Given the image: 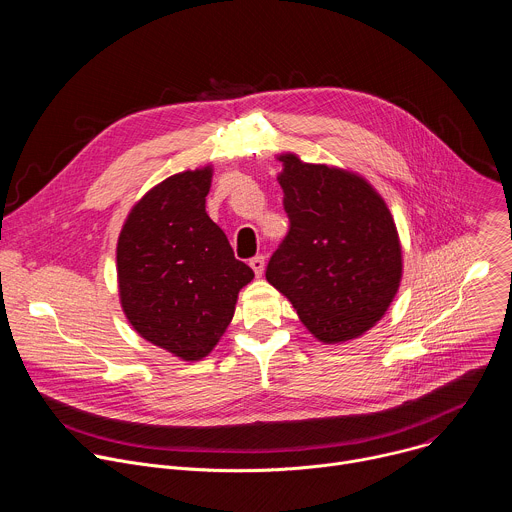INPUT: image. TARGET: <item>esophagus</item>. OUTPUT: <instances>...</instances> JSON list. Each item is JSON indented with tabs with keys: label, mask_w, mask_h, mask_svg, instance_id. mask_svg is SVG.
Returning <instances> with one entry per match:
<instances>
[{
	"label": "esophagus",
	"mask_w": 512,
	"mask_h": 512,
	"mask_svg": "<svg viewBox=\"0 0 512 512\" xmlns=\"http://www.w3.org/2000/svg\"><path fill=\"white\" fill-rule=\"evenodd\" d=\"M249 265H251V269L255 271V275L259 277V275H263V271H265V257H263V255H255V257L249 261Z\"/></svg>",
	"instance_id": "1"
}]
</instances>
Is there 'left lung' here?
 <instances>
[{
	"label": "left lung",
	"mask_w": 512,
	"mask_h": 512,
	"mask_svg": "<svg viewBox=\"0 0 512 512\" xmlns=\"http://www.w3.org/2000/svg\"><path fill=\"white\" fill-rule=\"evenodd\" d=\"M289 231L265 277L322 342L360 336L383 318L401 281L393 216L356 174L279 158Z\"/></svg>",
	"instance_id": "1"
}]
</instances>
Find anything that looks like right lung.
Instances as JSON below:
<instances>
[{
	"label": "right lung",
	"instance_id": "right-lung-1",
	"mask_svg": "<svg viewBox=\"0 0 512 512\" xmlns=\"http://www.w3.org/2000/svg\"><path fill=\"white\" fill-rule=\"evenodd\" d=\"M212 170L166 178L129 212L117 243L121 306L152 344L200 360L233 320L255 273L206 214Z\"/></svg>",
	"mask_w": 512,
	"mask_h": 512
}]
</instances>
